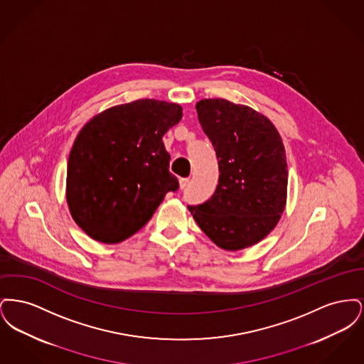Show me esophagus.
<instances>
[{"instance_id": "1", "label": "esophagus", "mask_w": 364, "mask_h": 364, "mask_svg": "<svg viewBox=\"0 0 364 364\" xmlns=\"http://www.w3.org/2000/svg\"><path fill=\"white\" fill-rule=\"evenodd\" d=\"M188 184H190V178H188V177H181V178L178 180V186H180L181 190H184Z\"/></svg>"}]
</instances>
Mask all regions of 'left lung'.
<instances>
[{
    "label": "left lung",
    "instance_id": "obj_1",
    "mask_svg": "<svg viewBox=\"0 0 364 364\" xmlns=\"http://www.w3.org/2000/svg\"><path fill=\"white\" fill-rule=\"evenodd\" d=\"M195 107L215 150L220 177L208 202L188 210L220 248H248L276 228L287 206L282 139L273 122L247 105L210 98Z\"/></svg>",
    "mask_w": 364,
    "mask_h": 364
}]
</instances>
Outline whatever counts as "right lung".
<instances>
[{
	"label": "right lung",
	"instance_id": "right-lung-1",
	"mask_svg": "<svg viewBox=\"0 0 364 364\" xmlns=\"http://www.w3.org/2000/svg\"><path fill=\"white\" fill-rule=\"evenodd\" d=\"M181 117L178 104L138 100L85 124L70 149L65 196L87 236L124 242L149 223L166 192L178 188L162 136Z\"/></svg>",
	"mask_w": 364,
	"mask_h": 364
}]
</instances>
